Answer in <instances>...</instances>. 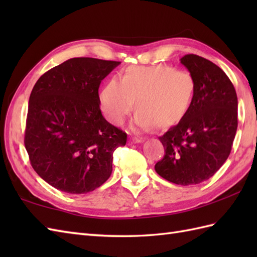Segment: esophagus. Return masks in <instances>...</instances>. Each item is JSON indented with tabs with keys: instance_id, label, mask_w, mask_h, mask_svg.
Listing matches in <instances>:
<instances>
[{
	"instance_id": "esophagus-1",
	"label": "esophagus",
	"mask_w": 257,
	"mask_h": 257,
	"mask_svg": "<svg viewBox=\"0 0 257 257\" xmlns=\"http://www.w3.org/2000/svg\"><path fill=\"white\" fill-rule=\"evenodd\" d=\"M130 141H132L133 144H141V143H144V139L139 138V137H133V138H130Z\"/></svg>"
}]
</instances>
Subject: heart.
<instances>
[{
    "instance_id": "obj_1",
    "label": "heart",
    "mask_w": 257,
    "mask_h": 257,
    "mask_svg": "<svg viewBox=\"0 0 257 257\" xmlns=\"http://www.w3.org/2000/svg\"><path fill=\"white\" fill-rule=\"evenodd\" d=\"M193 76L168 65L130 66L120 80L111 78L100 91L101 111L112 124L121 125L133 111L135 128H167L181 121L192 103Z\"/></svg>"
}]
</instances>
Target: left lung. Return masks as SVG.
<instances>
[{
  "mask_svg": "<svg viewBox=\"0 0 257 257\" xmlns=\"http://www.w3.org/2000/svg\"><path fill=\"white\" fill-rule=\"evenodd\" d=\"M181 64L195 81L192 103L184 118L159 138L165 157L156 172L172 183L198 184L214 176L230 156L237 129V96L223 70L189 54Z\"/></svg>",
  "mask_w": 257,
  "mask_h": 257,
  "instance_id": "left-lung-1",
  "label": "left lung"
}]
</instances>
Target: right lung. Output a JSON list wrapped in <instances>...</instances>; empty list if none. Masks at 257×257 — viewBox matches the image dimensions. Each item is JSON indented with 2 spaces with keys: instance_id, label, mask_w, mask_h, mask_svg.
Returning a JSON list of instances; mask_svg holds the SVG:
<instances>
[{
  "instance_id": "1",
  "label": "right lung",
  "mask_w": 257,
  "mask_h": 257,
  "mask_svg": "<svg viewBox=\"0 0 257 257\" xmlns=\"http://www.w3.org/2000/svg\"><path fill=\"white\" fill-rule=\"evenodd\" d=\"M119 64L70 58L33 87L24 144L33 169L55 189L87 193L110 177L113 151L127 134L102 117L98 89Z\"/></svg>"
}]
</instances>
